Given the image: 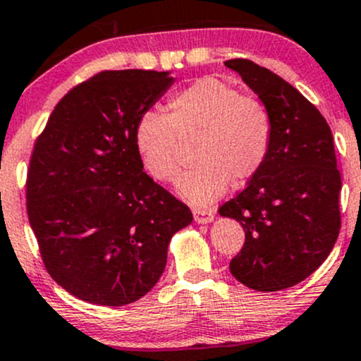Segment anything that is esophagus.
<instances>
[{"instance_id": "esophagus-1", "label": "esophagus", "mask_w": 361, "mask_h": 361, "mask_svg": "<svg viewBox=\"0 0 361 361\" xmlns=\"http://www.w3.org/2000/svg\"><path fill=\"white\" fill-rule=\"evenodd\" d=\"M193 219L198 224H207L214 221V212L207 209H193Z\"/></svg>"}]
</instances>
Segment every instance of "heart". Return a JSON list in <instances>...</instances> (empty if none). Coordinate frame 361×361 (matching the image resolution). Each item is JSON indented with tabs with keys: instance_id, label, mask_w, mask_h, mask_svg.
<instances>
[{
	"instance_id": "obj_1",
	"label": "heart",
	"mask_w": 361,
	"mask_h": 361,
	"mask_svg": "<svg viewBox=\"0 0 361 361\" xmlns=\"http://www.w3.org/2000/svg\"><path fill=\"white\" fill-rule=\"evenodd\" d=\"M168 114L147 110L134 127V146L146 171L171 181L180 166V140L197 137V166L176 180V188L193 205H205L226 193L231 180L250 181L270 156L275 123L261 98L239 93L217 78H200L168 98Z\"/></svg>"
}]
</instances>
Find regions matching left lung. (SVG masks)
Wrapping results in <instances>:
<instances>
[{"instance_id": "obj_1", "label": "left lung", "mask_w": 361, "mask_h": 361, "mask_svg": "<svg viewBox=\"0 0 361 361\" xmlns=\"http://www.w3.org/2000/svg\"><path fill=\"white\" fill-rule=\"evenodd\" d=\"M271 110L270 156L219 214L243 226L244 244L229 270L258 292L300 283L324 263L341 229V173L333 132L321 111L279 74L250 59H229Z\"/></svg>"}]
</instances>
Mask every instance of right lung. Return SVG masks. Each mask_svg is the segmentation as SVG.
Segmentation results:
<instances>
[{
	"label": "right lung",
	"instance_id": "obj_1",
	"mask_svg": "<svg viewBox=\"0 0 361 361\" xmlns=\"http://www.w3.org/2000/svg\"><path fill=\"white\" fill-rule=\"evenodd\" d=\"M173 82L168 73L102 71L69 90L34 144L27 214L45 270L90 304L127 305L163 275L188 205L144 173L135 122Z\"/></svg>",
	"mask_w": 361,
	"mask_h": 361
}]
</instances>
